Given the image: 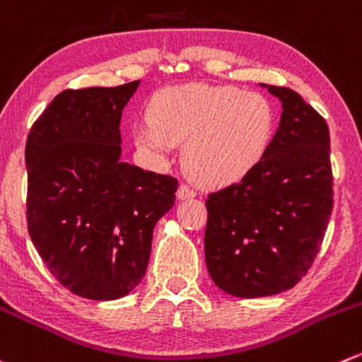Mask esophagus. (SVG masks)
Returning <instances> with one entry per match:
<instances>
[{
  "label": "esophagus",
  "instance_id": "34e87169",
  "mask_svg": "<svg viewBox=\"0 0 362 362\" xmlns=\"http://www.w3.org/2000/svg\"><path fill=\"white\" fill-rule=\"evenodd\" d=\"M177 196H178V199H189V198H194L196 192L192 191V189L189 187V185H184V184H182L180 187H178Z\"/></svg>",
  "mask_w": 362,
  "mask_h": 362
}]
</instances>
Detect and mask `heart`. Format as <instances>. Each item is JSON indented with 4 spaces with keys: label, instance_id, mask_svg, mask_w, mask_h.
<instances>
[{
    "label": "heart",
    "instance_id": "obj_1",
    "mask_svg": "<svg viewBox=\"0 0 362 362\" xmlns=\"http://www.w3.org/2000/svg\"><path fill=\"white\" fill-rule=\"evenodd\" d=\"M146 118L132 129L143 153L164 164L185 143L184 164L192 177L217 187L251 173L269 152L276 131L272 103L235 86L163 88L150 99Z\"/></svg>",
    "mask_w": 362,
    "mask_h": 362
}]
</instances>
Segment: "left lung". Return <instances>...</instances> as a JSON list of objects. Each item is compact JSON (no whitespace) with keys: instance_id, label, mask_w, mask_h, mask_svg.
I'll use <instances>...</instances> for the list:
<instances>
[{"instance_id":"1","label":"left lung","mask_w":362,"mask_h":362,"mask_svg":"<svg viewBox=\"0 0 362 362\" xmlns=\"http://www.w3.org/2000/svg\"><path fill=\"white\" fill-rule=\"evenodd\" d=\"M281 120L262 163L205 202L212 281L242 299L296 286L313 263L332 212L331 139L324 118L290 88L270 86Z\"/></svg>"}]
</instances>
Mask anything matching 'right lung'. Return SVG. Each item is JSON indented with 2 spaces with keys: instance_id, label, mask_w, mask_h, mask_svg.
I'll return each mask as SVG.
<instances>
[{
  "instance_id": "obj_1",
  "label": "right lung",
  "mask_w": 362,
  "mask_h": 362,
  "mask_svg": "<svg viewBox=\"0 0 362 362\" xmlns=\"http://www.w3.org/2000/svg\"><path fill=\"white\" fill-rule=\"evenodd\" d=\"M139 81L65 90L26 141L28 231L63 288L115 300L141 283L178 182L122 160L120 122Z\"/></svg>"
}]
</instances>
